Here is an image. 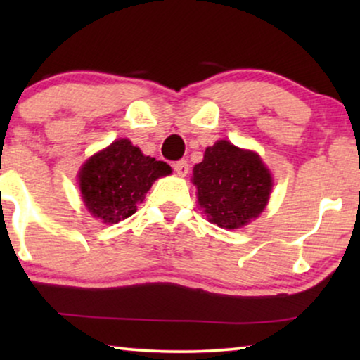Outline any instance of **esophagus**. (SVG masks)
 Masks as SVG:
<instances>
[{"mask_svg":"<svg viewBox=\"0 0 360 360\" xmlns=\"http://www.w3.org/2000/svg\"><path fill=\"white\" fill-rule=\"evenodd\" d=\"M174 170L180 176H186V175H188V172H190L188 162H186V160H176L175 164H174Z\"/></svg>","mask_w":360,"mask_h":360,"instance_id":"34e87169","label":"esophagus"}]
</instances>
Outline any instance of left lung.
<instances>
[{"mask_svg": "<svg viewBox=\"0 0 360 360\" xmlns=\"http://www.w3.org/2000/svg\"><path fill=\"white\" fill-rule=\"evenodd\" d=\"M193 185L210 223L238 229L262 213L274 181L259 154L218 141L193 167Z\"/></svg>", "mask_w": 360, "mask_h": 360, "instance_id": "8db88e82", "label": "left lung"}]
</instances>
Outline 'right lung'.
I'll return each instance as SVG.
<instances>
[{
    "instance_id": "1",
    "label": "right lung",
    "mask_w": 360,
    "mask_h": 360,
    "mask_svg": "<svg viewBox=\"0 0 360 360\" xmlns=\"http://www.w3.org/2000/svg\"><path fill=\"white\" fill-rule=\"evenodd\" d=\"M169 174V164L144 155L129 139H117L82 165L78 184L86 210L116 224L134 214L152 184Z\"/></svg>"
}]
</instances>
